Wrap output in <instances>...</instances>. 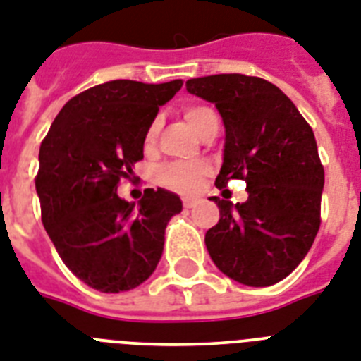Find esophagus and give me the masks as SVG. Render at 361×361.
Returning a JSON list of instances; mask_svg holds the SVG:
<instances>
[{
	"label": "esophagus",
	"instance_id": "obj_1",
	"mask_svg": "<svg viewBox=\"0 0 361 361\" xmlns=\"http://www.w3.org/2000/svg\"><path fill=\"white\" fill-rule=\"evenodd\" d=\"M181 202H183V207H187V209L195 206V198H189V196H185Z\"/></svg>",
	"mask_w": 361,
	"mask_h": 361
}]
</instances>
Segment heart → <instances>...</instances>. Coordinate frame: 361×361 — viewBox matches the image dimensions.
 <instances>
[{
    "mask_svg": "<svg viewBox=\"0 0 361 361\" xmlns=\"http://www.w3.org/2000/svg\"><path fill=\"white\" fill-rule=\"evenodd\" d=\"M183 118L187 120V124L200 133L202 137L207 135L209 131L219 130V116L209 105L192 104L183 107ZM157 131H159V124L152 122L148 126V130L145 133V146L152 148L157 140ZM211 169L204 161H190V163H166V165L159 166L155 172V180L166 189L174 190V192H181V195H190L202 187V181L209 176Z\"/></svg>",
    "mask_w": 361,
    "mask_h": 361,
    "instance_id": "1",
    "label": "heart"
}]
</instances>
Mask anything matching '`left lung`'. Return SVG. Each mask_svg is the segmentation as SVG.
Wrapping results in <instances>:
<instances>
[{
  "label": "left lung",
  "mask_w": 361,
  "mask_h": 361,
  "mask_svg": "<svg viewBox=\"0 0 361 361\" xmlns=\"http://www.w3.org/2000/svg\"><path fill=\"white\" fill-rule=\"evenodd\" d=\"M190 94L213 102L226 128L215 185L247 181L248 200L213 198L221 219L206 233L211 259L226 276L267 287L289 276L321 226L324 166L312 126L267 79L216 74L187 81Z\"/></svg>",
  "instance_id": "8db88e82"
}]
</instances>
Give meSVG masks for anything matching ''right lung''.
Wrapping results in <instances>:
<instances>
[{
	"mask_svg": "<svg viewBox=\"0 0 361 361\" xmlns=\"http://www.w3.org/2000/svg\"><path fill=\"white\" fill-rule=\"evenodd\" d=\"M181 85L116 79L90 87L66 102L40 145L35 187L42 224L64 265L92 289L130 291L159 263L166 222L181 200L146 189L135 206L116 189L145 157L159 105Z\"/></svg>",
	"mask_w": 361,
	"mask_h": 361,
	"instance_id": "obj_1",
	"label": "right lung"
}]
</instances>
